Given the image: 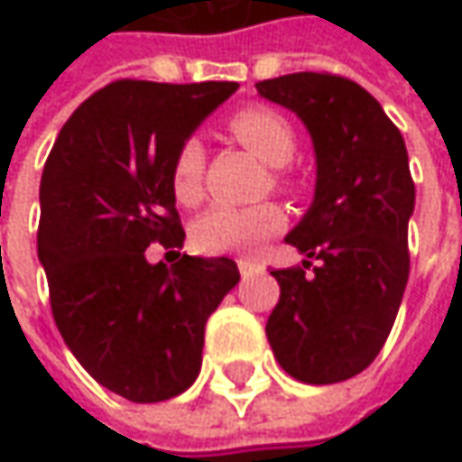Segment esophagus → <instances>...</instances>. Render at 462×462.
Listing matches in <instances>:
<instances>
[{"instance_id":"34e87169","label":"esophagus","mask_w":462,"mask_h":462,"mask_svg":"<svg viewBox=\"0 0 462 462\" xmlns=\"http://www.w3.org/2000/svg\"><path fill=\"white\" fill-rule=\"evenodd\" d=\"M236 264H239V273L244 277L252 275V273H257L259 270V262H254V259H239Z\"/></svg>"}]
</instances>
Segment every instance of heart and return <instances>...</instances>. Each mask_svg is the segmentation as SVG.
Wrapping results in <instances>:
<instances>
[{
  "instance_id": "b5f03b06",
  "label": "heart",
  "mask_w": 462,
  "mask_h": 462,
  "mask_svg": "<svg viewBox=\"0 0 462 462\" xmlns=\"http://www.w3.org/2000/svg\"><path fill=\"white\" fill-rule=\"evenodd\" d=\"M231 134L262 162L273 164V182H280V167L295 152V131L291 120L273 107H241L228 117ZM205 152L198 138H187L171 162V192L180 203L195 205L203 198ZM285 226V210L277 203L213 205L192 226V239L200 252L228 254L252 252L262 241L275 236Z\"/></svg>"
}]
</instances>
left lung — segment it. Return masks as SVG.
<instances>
[{
    "label": "left lung",
    "instance_id": "obj_1",
    "mask_svg": "<svg viewBox=\"0 0 462 462\" xmlns=\"http://www.w3.org/2000/svg\"><path fill=\"white\" fill-rule=\"evenodd\" d=\"M257 92L303 120L316 152L313 203L285 236L306 259L273 273L280 300L264 331L295 381H346L378 357L406 291V143L381 102L345 77L300 71L259 81Z\"/></svg>",
    "mask_w": 462,
    "mask_h": 462
}]
</instances>
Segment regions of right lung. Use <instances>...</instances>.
Instances as JSON below:
<instances>
[{"label": "right lung", "instance_id": "add662e5", "mask_svg": "<svg viewBox=\"0 0 462 462\" xmlns=\"http://www.w3.org/2000/svg\"><path fill=\"white\" fill-rule=\"evenodd\" d=\"M236 89L113 81L66 120L43 167L38 259L56 327L99 385L134 403L195 383L205 321L239 282L228 257L146 259L153 241L182 246L174 153Z\"/></svg>", "mask_w": 462, "mask_h": 462}]
</instances>
